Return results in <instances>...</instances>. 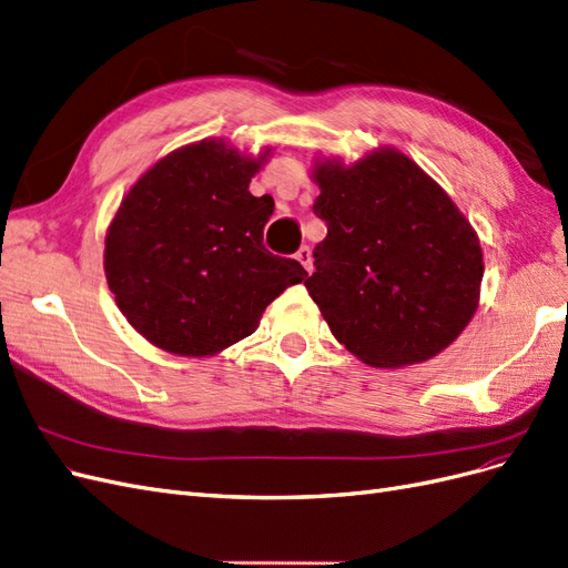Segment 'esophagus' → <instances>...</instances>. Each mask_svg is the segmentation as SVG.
<instances>
[{
    "label": "esophagus",
    "instance_id": "1",
    "mask_svg": "<svg viewBox=\"0 0 568 568\" xmlns=\"http://www.w3.org/2000/svg\"><path fill=\"white\" fill-rule=\"evenodd\" d=\"M296 261H298L307 272H313V251H311V246H301V248L296 251Z\"/></svg>",
    "mask_w": 568,
    "mask_h": 568
}]
</instances>
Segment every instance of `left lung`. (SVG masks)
<instances>
[{
  "instance_id": "1",
  "label": "left lung",
  "mask_w": 568,
  "mask_h": 568,
  "mask_svg": "<svg viewBox=\"0 0 568 568\" xmlns=\"http://www.w3.org/2000/svg\"><path fill=\"white\" fill-rule=\"evenodd\" d=\"M313 211L326 225L305 288L332 334L372 367L424 363L478 305L484 253L450 196L400 151L320 163Z\"/></svg>"
}]
</instances>
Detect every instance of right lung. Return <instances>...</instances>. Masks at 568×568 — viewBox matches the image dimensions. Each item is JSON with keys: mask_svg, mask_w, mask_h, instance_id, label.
Here are the masks:
<instances>
[{"mask_svg": "<svg viewBox=\"0 0 568 568\" xmlns=\"http://www.w3.org/2000/svg\"><path fill=\"white\" fill-rule=\"evenodd\" d=\"M261 161L203 140L159 161L120 203L106 280L120 313L153 346L213 355L251 336L265 307L305 280L298 261L263 244L274 201L248 192Z\"/></svg>", "mask_w": 568, "mask_h": 568, "instance_id": "obj_1", "label": "right lung"}]
</instances>
